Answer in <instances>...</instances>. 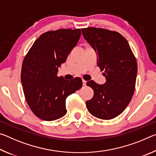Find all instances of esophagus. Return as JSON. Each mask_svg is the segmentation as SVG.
Returning <instances> with one entry per match:
<instances>
[{
	"label": "esophagus",
	"mask_w": 156,
	"mask_h": 156,
	"mask_svg": "<svg viewBox=\"0 0 156 156\" xmlns=\"http://www.w3.org/2000/svg\"><path fill=\"white\" fill-rule=\"evenodd\" d=\"M86 84H87V81H85L84 80H83V86H86Z\"/></svg>",
	"instance_id": "34e87169"
}]
</instances>
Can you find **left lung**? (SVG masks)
<instances>
[{"label": "left lung", "instance_id": "obj_1", "mask_svg": "<svg viewBox=\"0 0 156 156\" xmlns=\"http://www.w3.org/2000/svg\"><path fill=\"white\" fill-rule=\"evenodd\" d=\"M84 38L97 55V65L106 78L99 84L87 83L94 94L86 102L89 112L102 120L120 115L129 104L135 91L138 65L127 41L116 31L105 29H82Z\"/></svg>", "mask_w": 156, "mask_h": 156}]
</instances>
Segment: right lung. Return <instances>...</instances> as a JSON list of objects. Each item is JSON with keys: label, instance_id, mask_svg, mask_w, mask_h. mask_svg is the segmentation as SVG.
<instances>
[{"label": "right lung", "instance_id": "right-lung-1", "mask_svg": "<svg viewBox=\"0 0 156 156\" xmlns=\"http://www.w3.org/2000/svg\"><path fill=\"white\" fill-rule=\"evenodd\" d=\"M80 35V29L47 31L36 39L25 57L21 70L23 92L31 110L42 120L64 116L66 98L83 86L80 78L69 81L57 76Z\"/></svg>", "mask_w": 156, "mask_h": 156}]
</instances>
